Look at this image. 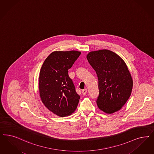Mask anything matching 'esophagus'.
<instances>
[{"label":"esophagus","instance_id":"esophagus-1","mask_svg":"<svg viewBox=\"0 0 154 154\" xmlns=\"http://www.w3.org/2000/svg\"><path fill=\"white\" fill-rule=\"evenodd\" d=\"M87 92V89H83L82 90V94H83V95H85V94H86Z\"/></svg>","mask_w":154,"mask_h":154}]
</instances>
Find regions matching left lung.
Here are the masks:
<instances>
[{
  "label": "left lung",
  "mask_w": 154,
  "mask_h": 154,
  "mask_svg": "<svg viewBox=\"0 0 154 154\" xmlns=\"http://www.w3.org/2000/svg\"><path fill=\"white\" fill-rule=\"evenodd\" d=\"M87 59L99 80L97 106L108 114L119 111L129 99L133 85L124 60L119 55L106 49L91 51Z\"/></svg>",
  "instance_id": "1"
}]
</instances>
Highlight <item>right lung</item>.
<instances>
[{
  "label": "right lung",
  "mask_w": 154,
  "mask_h": 154,
  "mask_svg": "<svg viewBox=\"0 0 154 154\" xmlns=\"http://www.w3.org/2000/svg\"><path fill=\"white\" fill-rule=\"evenodd\" d=\"M81 54L80 51H55L45 60L40 69V98L54 114L66 117L74 112L80 96L68 74L69 69Z\"/></svg>",
  "instance_id": "add662e5"
}]
</instances>
